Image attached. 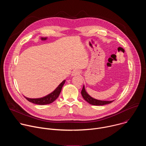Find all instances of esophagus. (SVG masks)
Instances as JSON below:
<instances>
[{
	"label": "esophagus",
	"mask_w": 146,
	"mask_h": 146,
	"mask_svg": "<svg viewBox=\"0 0 146 146\" xmlns=\"http://www.w3.org/2000/svg\"><path fill=\"white\" fill-rule=\"evenodd\" d=\"M79 74H80V72H79L78 70H74L72 72V76H75L78 75Z\"/></svg>",
	"instance_id": "34e87169"
}]
</instances>
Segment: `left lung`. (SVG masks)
<instances>
[{
	"label": "left lung",
	"mask_w": 146,
	"mask_h": 146,
	"mask_svg": "<svg viewBox=\"0 0 146 146\" xmlns=\"http://www.w3.org/2000/svg\"><path fill=\"white\" fill-rule=\"evenodd\" d=\"M81 93L82 96L83 97V98L84 99V100H86L88 103H89L90 104H91V105H95V106L105 105H108V104L111 103V102H113L114 101V100H110V101L100 100H98V99L92 98L86 92V91L85 90L84 85V86H83V88L82 89Z\"/></svg>",
	"instance_id": "left-lung-1"
}]
</instances>
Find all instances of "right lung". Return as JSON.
Listing matches in <instances>:
<instances>
[{
	"label": "right lung",
	"instance_id": "obj_1",
	"mask_svg": "<svg viewBox=\"0 0 146 146\" xmlns=\"http://www.w3.org/2000/svg\"><path fill=\"white\" fill-rule=\"evenodd\" d=\"M66 80H64L60 84L56 87V88L50 94L40 98H29L27 97L24 96L29 102H32L33 103L36 104V105H48V104H50L52 103L54 101H55L59 96L62 87L64 86Z\"/></svg>",
	"mask_w": 146,
	"mask_h": 146
}]
</instances>
